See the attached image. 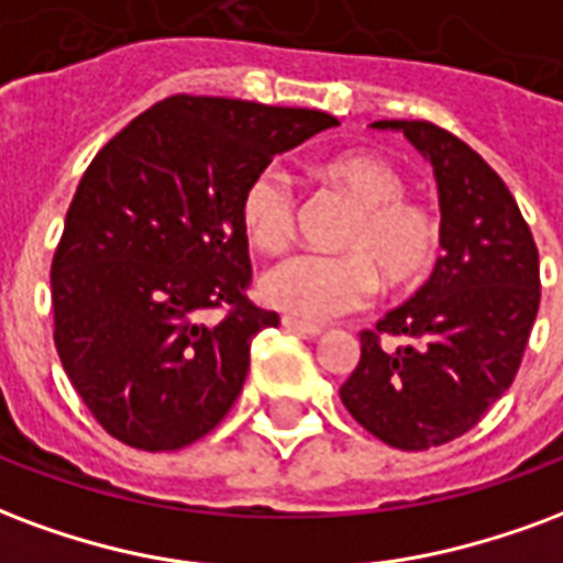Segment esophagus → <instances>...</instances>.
I'll list each match as a JSON object with an SVG mask.
<instances>
[{
    "label": "esophagus",
    "mask_w": 563,
    "mask_h": 563,
    "mask_svg": "<svg viewBox=\"0 0 563 563\" xmlns=\"http://www.w3.org/2000/svg\"><path fill=\"white\" fill-rule=\"evenodd\" d=\"M283 328H286V331H292V334H301V336L322 334V328H319V324L301 322V319H295V316H283Z\"/></svg>",
    "instance_id": "obj_1"
}]
</instances>
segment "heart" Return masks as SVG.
I'll return each mask as SVG.
<instances>
[{
    "label": "heart",
    "mask_w": 563,
    "mask_h": 563,
    "mask_svg": "<svg viewBox=\"0 0 563 563\" xmlns=\"http://www.w3.org/2000/svg\"><path fill=\"white\" fill-rule=\"evenodd\" d=\"M322 185L355 208L331 256H295L262 280L265 301L307 322H328L369 301L378 286L406 292L441 253L439 211L406 197V178L376 154H340L316 169ZM239 223L253 247L277 256L292 244L295 194L277 169L250 176L239 197Z\"/></svg>",
    "instance_id": "obj_1"
}]
</instances>
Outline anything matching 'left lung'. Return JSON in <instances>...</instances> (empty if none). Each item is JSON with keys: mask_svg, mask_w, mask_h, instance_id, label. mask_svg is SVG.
Segmentation results:
<instances>
[{"mask_svg": "<svg viewBox=\"0 0 563 563\" xmlns=\"http://www.w3.org/2000/svg\"><path fill=\"white\" fill-rule=\"evenodd\" d=\"M394 128L432 164L441 247L432 277L409 303L361 331V361L340 387L349 415L399 451H427L477 427L514 385L540 307V256L498 173L439 124ZM382 335H402L394 353Z\"/></svg>", "mask_w": 563, "mask_h": 563, "instance_id": "8db88e82", "label": "left lung"}]
</instances>
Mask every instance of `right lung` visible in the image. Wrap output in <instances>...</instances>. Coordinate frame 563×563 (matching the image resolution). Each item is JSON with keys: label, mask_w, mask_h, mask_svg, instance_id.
Segmentation results:
<instances>
[{"label": "right lung", "mask_w": 563, "mask_h": 563, "mask_svg": "<svg viewBox=\"0 0 563 563\" xmlns=\"http://www.w3.org/2000/svg\"><path fill=\"white\" fill-rule=\"evenodd\" d=\"M322 110L173 95L95 154L53 253V340L91 418L136 451H178L239 399L250 343L280 316L247 298L239 197ZM223 309L218 325L201 322Z\"/></svg>", "instance_id": "1"}]
</instances>
